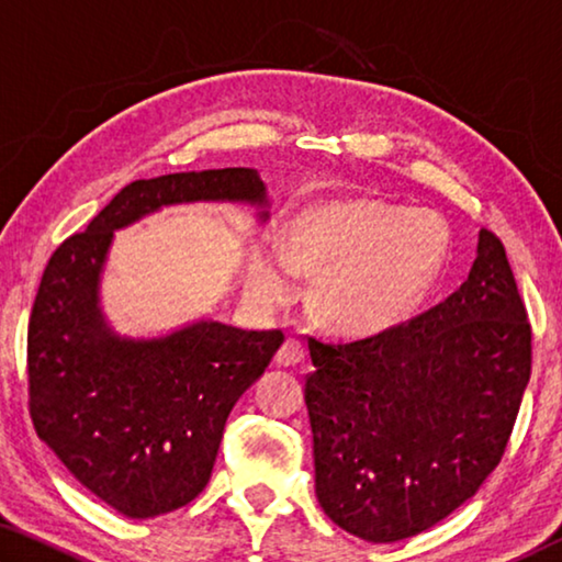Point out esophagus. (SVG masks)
Returning <instances> with one entry per match:
<instances>
[{"instance_id": "esophagus-1", "label": "esophagus", "mask_w": 562, "mask_h": 562, "mask_svg": "<svg viewBox=\"0 0 562 562\" xmlns=\"http://www.w3.org/2000/svg\"><path fill=\"white\" fill-rule=\"evenodd\" d=\"M302 359H304V347L300 345L297 339H288L278 349V355H274V361H278V367H294V364H300Z\"/></svg>"}]
</instances>
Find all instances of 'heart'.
<instances>
[{"mask_svg": "<svg viewBox=\"0 0 562 562\" xmlns=\"http://www.w3.org/2000/svg\"><path fill=\"white\" fill-rule=\"evenodd\" d=\"M449 255V225L434 211L382 201H335L302 211L282 240L258 247L247 265L255 300L278 307L319 274L317 317L349 337L404 325L429 297Z\"/></svg>", "mask_w": 562, "mask_h": 562, "instance_id": "heart-1", "label": "heart"}]
</instances>
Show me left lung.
Returning a JSON list of instances; mask_svg holds the SVG:
<instances>
[{
    "label": "left lung",
    "instance_id": "left-lung-1",
    "mask_svg": "<svg viewBox=\"0 0 562 562\" xmlns=\"http://www.w3.org/2000/svg\"><path fill=\"white\" fill-rule=\"evenodd\" d=\"M315 493L369 543L418 536L496 469L530 379V325L491 231L459 290L384 335L310 337Z\"/></svg>",
    "mask_w": 562,
    "mask_h": 562
}]
</instances>
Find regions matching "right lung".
<instances>
[{
	"mask_svg": "<svg viewBox=\"0 0 562 562\" xmlns=\"http://www.w3.org/2000/svg\"><path fill=\"white\" fill-rule=\"evenodd\" d=\"M247 203L268 221L255 168L133 180L83 233L64 240L36 292L26 367L40 439L81 486L126 518H156L211 481L233 406L284 335L201 319L164 337H121L101 310L113 233L180 203Z\"/></svg>",
	"mask_w": 562,
	"mask_h": 562,
	"instance_id": "right-lung-1",
	"label": "right lung"
}]
</instances>
